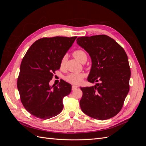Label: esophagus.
Instances as JSON below:
<instances>
[{"label":"esophagus","mask_w":146,"mask_h":146,"mask_svg":"<svg viewBox=\"0 0 146 146\" xmlns=\"http://www.w3.org/2000/svg\"><path fill=\"white\" fill-rule=\"evenodd\" d=\"M78 88L77 86H76V85H72V90H75L76 89H77V88Z\"/></svg>","instance_id":"1"}]
</instances>
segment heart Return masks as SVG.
<instances>
[{"instance_id": "1", "label": "heart", "mask_w": 146, "mask_h": 146, "mask_svg": "<svg viewBox=\"0 0 146 146\" xmlns=\"http://www.w3.org/2000/svg\"><path fill=\"white\" fill-rule=\"evenodd\" d=\"M74 56H75L77 60L80 61L83 57L86 56V53L82 50H77L74 52ZM66 56H64L63 58L61 59V66H63L66 62ZM84 77V75L83 74H69L68 76L66 77V80L69 82H70L74 84H78L80 83Z\"/></svg>"}]
</instances>
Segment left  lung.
Returning a JSON list of instances; mask_svg holds the SVG:
<instances>
[{
    "mask_svg": "<svg viewBox=\"0 0 146 146\" xmlns=\"http://www.w3.org/2000/svg\"><path fill=\"white\" fill-rule=\"evenodd\" d=\"M77 44L89 54L91 68L88 81L94 86L80 87L82 111L92 118L105 120L121 111L129 91L130 68L123 48L105 35L79 37Z\"/></svg>",
    "mask_w": 146,
    "mask_h": 146,
    "instance_id": "obj_1",
    "label": "left lung"
}]
</instances>
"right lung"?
I'll return each mask as SVG.
<instances>
[{"label":"right lung","instance_id":"add662e5","mask_svg":"<svg viewBox=\"0 0 146 146\" xmlns=\"http://www.w3.org/2000/svg\"><path fill=\"white\" fill-rule=\"evenodd\" d=\"M77 36L43 38L35 41L22 60L17 78L21 102L32 115L48 119L60 114L63 99L72 86L64 80L50 86L53 73L60 68L61 61Z\"/></svg>","mask_w":146,"mask_h":146}]
</instances>
